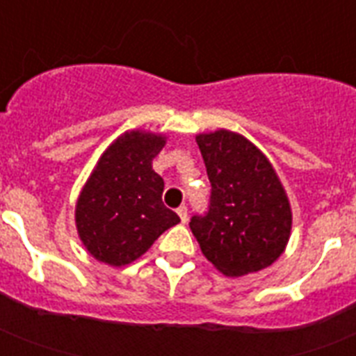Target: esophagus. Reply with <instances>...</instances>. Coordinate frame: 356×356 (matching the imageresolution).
I'll return each instance as SVG.
<instances>
[{
	"label": "esophagus",
	"instance_id": "1",
	"mask_svg": "<svg viewBox=\"0 0 356 356\" xmlns=\"http://www.w3.org/2000/svg\"><path fill=\"white\" fill-rule=\"evenodd\" d=\"M177 214H179V218H181V222L186 223V220H188V207H186V205L179 207Z\"/></svg>",
	"mask_w": 356,
	"mask_h": 356
}]
</instances>
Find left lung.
<instances>
[{"label":"left lung","instance_id":"8db88e82","mask_svg":"<svg viewBox=\"0 0 356 356\" xmlns=\"http://www.w3.org/2000/svg\"><path fill=\"white\" fill-rule=\"evenodd\" d=\"M195 140L212 186L207 212L190 220L201 251L227 277L268 268L281 257L292 229L277 173L240 134L220 129Z\"/></svg>","mask_w":356,"mask_h":356}]
</instances>
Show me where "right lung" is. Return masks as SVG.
I'll use <instances>...</instances> for the list:
<instances>
[{"mask_svg":"<svg viewBox=\"0 0 356 356\" xmlns=\"http://www.w3.org/2000/svg\"><path fill=\"white\" fill-rule=\"evenodd\" d=\"M164 147V136L122 134L102 155L75 209L85 248L111 266L133 262L166 229L181 220L162 203L164 181L151 162Z\"/></svg>","mask_w":356,"mask_h":356,"instance_id":"1","label":"right lung"}]
</instances>
